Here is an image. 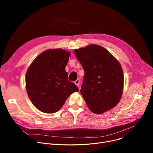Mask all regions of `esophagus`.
<instances>
[{"label": "esophagus", "mask_w": 153, "mask_h": 153, "mask_svg": "<svg viewBox=\"0 0 153 153\" xmlns=\"http://www.w3.org/2000/svg\"><path fill=\"white\" fill-rule=\"evenodd\" d=\"M79 83H80V80H79V79H77V80H76V81H74V84H75L77 87L79 86Z\"/></svg>", "instance_id": "obj_1"}]
</instances>
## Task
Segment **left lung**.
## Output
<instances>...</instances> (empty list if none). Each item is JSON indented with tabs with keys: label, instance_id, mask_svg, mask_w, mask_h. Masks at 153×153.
Here are the masks:
<instances>
[{
	"label": "left lung",
	"instance_id": "8db88e82",
	"mask_svg": "<svg viewBox=\"0 0 153 153\" xmlns=\"http://www.w3.org/2000/svg\"><path fill=\"white\" fill-rule=\"evenodd\" d=\"M84 76L81 94L88 108L100 114L115 107L123 90V73L119 62L105 48L91 45L76 49Z\"/></svg>",
	"mask_w": 153,
	"mask_h": 153
}]
</instances>
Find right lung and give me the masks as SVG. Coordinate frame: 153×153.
Here are the masks:
<instances>
[{
	"label": "right lung",
	"mask_w": 153,
	"mask_h": 153,
	"mask_svg": "<svg viewBox=\"0 0 153 153\" xmlns=\"http://www.w3.org/2000/svg\"><path fill=\"white\" fill-rule=\"evenodd\" d=\"M70 53L62 49L48 50L35 58L25 77L28 97L35 107L44 113L58 111L78 87L68 81L65 70Z\"/></svg>",
	"instance_id": "obj_1"
}]
</instances>
